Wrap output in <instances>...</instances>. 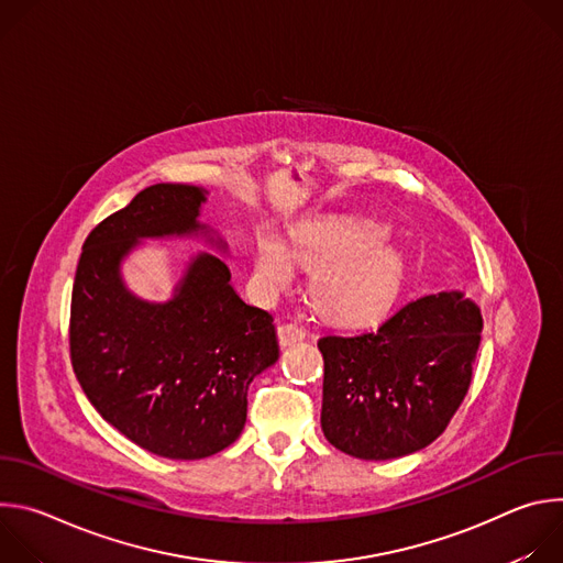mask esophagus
<instances>
[{
	"instance_id": "esophagus-1",
	"label": "esophagus",
	"mask_w": 563,
	"mask_h": 563,
	"mask_svg": "<svg viewBox=\"0 0 563 563\" xmlns=\"http://www.w3.org/2000/svg\"><path fill=\"white\" fill-rule=\"evenodd\" d=\"M305 336H307V330L302 325H298V323H289V325L278 328V341H280L283 347H289V345L302 341Z\"/></svg>"
}]
</instances>
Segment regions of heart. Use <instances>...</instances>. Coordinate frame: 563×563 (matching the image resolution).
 <instances>
[{
  "label": "heart",
  "mask_w": 563,
  "mask_h": 563,
  "mask_svg": "<svg viewBox=\"0 0 563 563\" xmlns=\"http://www.w3.org/2000/svg\"><path fill=\"white\" fill-rule=\"evenodd\" d=\"M383 229L369 220L318 218L291 233L294 254L316 267L313 300L328 316L361 320L376 313L396 291L404 258L385 243ZM294 276V256L272 231L256 238L254 289L269 296Z\"/></svg>",
  "instance_id": "heart-1"
}]
</instances>
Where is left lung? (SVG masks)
Segmentation results:
<instances>
[{"mask_svg": "<svg viewBox=\"0 0 563 563\" xmlns=\"http://www.w3.org/2000/svg\"><path fill=\"white\" fill-rule=\"evenodd\" d=\"M478 307L461 291L417 298L376 328L325 334V439L345 454L385 461L430 445L472 383L481 343Z\"/></svg>", "mask_w": 563, "mask_h": 563, "instance_id": "1", "label": "left lung"}]
</instances>
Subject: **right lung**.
Listing matches in <instances>:
<instances>
[{"label":"right lung","instance_id":"1","mask_svg":"<svg viewBox=\"0 0 563 563\" xmlns=\"http://www.w3.org/2000/svg\"><path fill=\"white\" fill-rule=\"evenodd\" d=\"M205 196L191 185L140 191L85 240L70 296V365L91 406L135 445L180 461L240 437L250 383L278 361L272 313L233 291L220 258L196 256L167 302L122 283L140 238L205 231Z\"/></svg>","mask_w":563,"mask_h":563}]
</instances>
